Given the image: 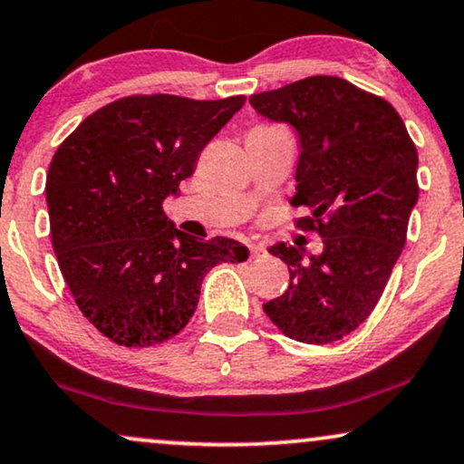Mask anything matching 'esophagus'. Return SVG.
I'll list each match as a JSON object with an SVG mask.
<instances>
[{
	"label": "esophagus",
	"instance_id": "esophagus-1",
	"mask_svg": "<svg viewBox=\"0 0 464 464\" xmlns=\"http://www.w3.org/2000/svg\"><path fill=\"white\" fill-rule=\"evenodd\" d=\"M267 255V248L263 244H250V258H261Z\"/></svg>",
	"mask_w": 464,
	"mask_h": 464
}]
</instances>
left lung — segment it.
<instances>
[{
	"mask_svg": "<svg viewBox=\"0 0 464 464\" xmlns=\"http://www.w3.org/2000/svg\"><path fill=\"white\" fill-rule=\"evenodd\" d=\"M250 106L296 131L290 203L310 212L299 227L316 228L324 244L318 255L271 246L290 284L263 310L296 342H337L373 312L403 250L418 201L416 146L386 99L343 78L299 80L252 95Z\"/></svg>",
	"mask_w": 464,
	"mask_h": 464,
	"instance_id": "obj_1",
	"label": "left lung"
}]
</instances>
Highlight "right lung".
Segmentation results:
<instances>
[{
	"label": "right lung",
	"mask_w": 464,
	"mask_h": 464,
	"mask_svg": "<svg viewBox=\"0 0 464 464\" xmlns=\"http://www.w3.org/2000/svg\"><path fill=\"white\" fill-rule=\"evenodd\" d=\"M244 102L125 97L84 119L54 152L46 176L54 255L80 312L110 342H168L195 314L208 271L248 258L236 239L187 236L163 212Z\"/></svg>",
	"instance_id": "1"
}]
</instances>
